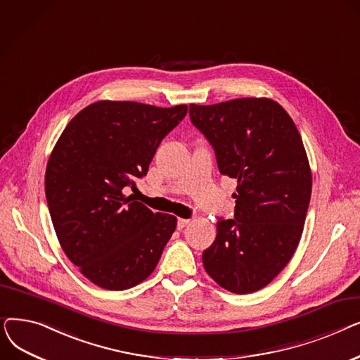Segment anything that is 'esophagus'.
I'll return each mask as SVG.
<instances>
[{
    "label": "esophagus",
    "mask_w": 360,
    "mask_h": 360,
    "mask_svg": "<svg viewBox=\"0 0 360 360\" xmlns=\"http://www.w3.org/2000/svg\"><path fill=\"white\" fill-rule=\"evenodd\" d=\"M188 223H190V220H188V219H178V229L179 231L184 229Z\"/></svg>",
    "instance_id": "obj_1"
}]
</instances>
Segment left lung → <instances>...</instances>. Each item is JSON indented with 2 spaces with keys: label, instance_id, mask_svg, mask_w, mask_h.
I'll list each match as a JSON object with an SVG mask.
<instances>
[{
  "label": "left lung",
  "instance_id": "left-lung-1",
  "mask_svg": "<svg viewBox=\"0 0 360 360\" xmlns=\"http://www.w3.org/2000/svg\"><path fill=\"white\" fill-rule=\"evenodd\" d=\"M190 117L213 146L220 174L238 181L235 219H219L204 269L232 293L257 292L288 266L304 232L312 191L304 143L269 98L191 103Z\"/></svg>",
  "mask_w": 360,
  "mask_h": 360
}]
</instances>
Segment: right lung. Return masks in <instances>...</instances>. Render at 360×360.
Listing matches in <instances>:
<instances>
[{"label":"right lung","instance_id":"add662e5","mask_svg":"<svg viewBox=\"0 0 360 360\" xmlns=\"http://www.w3.org/2000/svg\"><path fill=\"white\" fill-rule=\"evenodd\" d=\"M188 106L99 101L75 115L56 141L45 193L68 259L106 290L137 286L155 271L176 217L153 213L122 188H136L156 148Z\"/></svg>","mask_w":360,"mask_h":360}]
</instances>
